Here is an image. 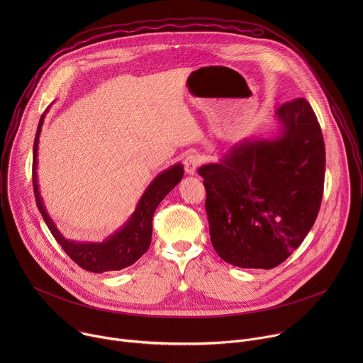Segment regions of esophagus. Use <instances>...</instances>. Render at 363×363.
Instances as JSON below:
<instances>
[{"instance_id":"esophagus-1","label":"esophagus","mask_w":363,"mask_h":363,"mask_svg":"<svg viewBox=\"0 0 363 363\" xmlns=\"http://www.w3.org/2000/svg\"><path fill=\"white\" fill-rule=\"evenodd\" d=\"M199 164H201V158H199V155H195V153H189L188 157L185 158V161H184L185 171L189 175H194L196 172V168L199 167Z\"/></svg>"}]
</instances>
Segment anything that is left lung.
Returning a JSON list of instances; mask_svg holds the SVG:
<instances>
[{
  "label": "left lung",
  "instance_id": "obj_1",
  "mask_svg": "<svg viewBox=\"0 0 363 363\" xmlns=\"http://www.w3.org/2000/svg\"><path fill=\"white\" fill-rule=\"evenodd\" d=\"M274 119L273 136L242 139L198 169L213 247L242 269L281 264L312 230L323 196L325 142L312 106L296 99Z\"/></svg>",
  "mask_w": 363,
  "mask_h": 363
}]
</instances>
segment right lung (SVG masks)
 Instances as JSON below:
<instances>
[{"label": "right lung", "mask_w": 363, "mask_h": 363, "mask_svg": "<svg viewBox=\"0 0 363 363\" xmlns=\"http://www.w3.org/2000/svg\"><path fill=\"white\" fill-rule=\"evenodd\" d=\"M50 106L41 115L33 147V185L34 195L37 201L38 210L53 234L56 241L62 245L66 254L72 260L79 264L82 269L91 273H105L113 270H122L125 267L132 266L139 258L147 251L152 240V218L157 206L161 201L181 182L184 177V165L175 164L171 168L162 171L153 181L147 185L142 196L139 198L136 208L132 216L126 220V223L118 228L113 234H111L105 241L94 242V241H74L66 238L51 220L50 214L45 210L44 201L40 194V185L37 178V152L40 133L44 123L45 113Z\"/></svg>", "instance_id": "obj_1"}]
</instances>
